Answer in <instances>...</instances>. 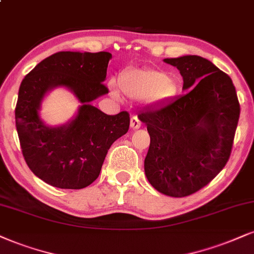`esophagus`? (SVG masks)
Listing matches in <instances>:
<instances>
[{
	"label": "esophagus",
	"instance_id": "obj_1",
	"mask_svg": "<svg viewBox=\"0 0 254 254\" xmlns=\"http://www.w3.org/2000/svg\"><path fill=\"white\" fill-rule=\"evenodd\" d=\"M140 125H142V124H140V121L138 120V118H137L136 116L131 117V120H130V127H131V129H133V130L139 129Z\"/></svg>",
	"mask_w": 254,
	"mask_h": 254
}]
</instances>
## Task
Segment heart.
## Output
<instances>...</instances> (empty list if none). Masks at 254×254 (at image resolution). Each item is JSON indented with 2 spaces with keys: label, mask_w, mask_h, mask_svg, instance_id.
I'll return each mask as SVG.
<instances>
[{
  "label": "heart",
  "mask_w": 254,
  "mask_h": 254,
  "mask_svg": "<svg viewBox=\"0 0 254 254\" xmlns=\"http://www.w3.org/2000/svg\"><path fill=\"white\" fill-rule=\"evenodd\" d=\"M120 88L131 98L146 97L151 102H165L177 92V84L168 73L156 69H129L120 77ZM112 94L118 96L116 85L111 83Z\"/></svg>",
  "instance_id": "heart-1"
}]
</instances>
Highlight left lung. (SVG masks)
Segmentation results:
<instances>
[{
    "instance_id": "obj_1",
    "label": "left lung",
    "mask_w": 254,
    "mask_h": 254,
    "mask_svg": "<svg viewBox=\"0 0 254 254\" xmlns=\"http://www.w3.org/2000/svg\"><path fill=\"white\" fill-rule=\"evenodd\" d=\"M183 77L184 95L138 115L150 146L144 170L150 184L170 197L207 185L226 165L240 105L229 75L200 56L165 59Z\"/></svg>"
}]
</instances>
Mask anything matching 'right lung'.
I'll return each mask as SVG.
<instances>
[{"label": "right lung", "mask_w": 254, "mask_h": 254, "mask_svg": "<svg viewBox=\"0 0 254 254\" xmlns=\"http://www.w3.org/2000/svg\"><path fill=\"white\" fill-rule=\"evenodd\" d=\"M111 54L60 51L37 64L24 77L15 109L16 129L29 169L47 184L79 190L95 182L112 143L127 132L129 112L104 114L91 103L108 94L103 84ZM64 86L82 105L68 125L48 127L39 118L41 99Z\"/></svg>", "instance_id": "right-lung-1"}]
</instances>
